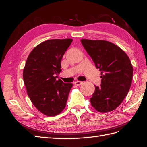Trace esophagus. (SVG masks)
Returning <instances> with one entry per match:
<instances>
[{
	"instance_id": "34e87169",
	"label": "esophagus",
	"mask_w": 147,
	"mask_h": 147,
	"mask_svg": "<svg viewBox=\"0 0 147 147\" xmlns=\"http://www.w3.org/2000/svg\"><path fill=\"white\" fill-rule=\"evenodd\" d=\"M83 83L82 82H80V81H76V82H74V85H75L76 86H80L82 85V84Z\"/></svg>"
}]
</instances>
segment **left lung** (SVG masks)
I'll return each mask as SVG.
<instances>
[{
    "label": "left lung",
    "instance_id": "left-lung-1",
    "mask_svg": "<svg viewBox=\"0 0 147 147\" xmlns=\"http://www.w3.org/2000/svg\"><path fill=\"white\" fill-rule=\"evenodd\" d=\"M81 42L101 71V85L95 86L91 104L98 112L112 111L123 101L131 85V62L124 51L110 42L82 39Z\"/></svg>",
    "mask_w": 147,
    "mask_h": 147
}]
</instances>
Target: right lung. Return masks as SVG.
I'll return each instance as SVG.
<instances>
[{
	"label": "right lung",
	"mask_w": 147,
	"mask_h": 147,
	"mask_svg": "<svg viewBox=\"0 0 147 147\" xmlns=\"http://www.w3.org/2000/svg\"><path fill=\"white\" fill-rule=\"evenodd\" d=\"M73 40L53 39L40 43L30 52L23 69L27 94L34 106L47 116H55L64 110L72 83H64L57 77L61 60Z\"/></svg>",
	"instance_id": "right-lung-1"
}]
</instances>
